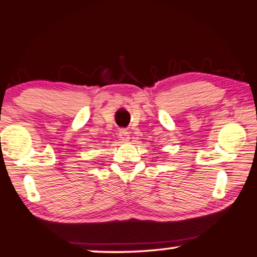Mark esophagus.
<instances>
[{
    "label": "esophagus",
    "mask_w": 257,
    "mask_h": 257,
    "mask_svg": "<svg viewBox=\"0 0 257 257\" xmlns=\"http://www.w3.org/2000/svg\"><path fill=\"white\" fill-rule=\"evenodd\" d=\"M118 136H119V139H121L123 142H128L129 139H131V135H129V133L126 132V131H124V129L119 131Z\"/></svg>",
    "instance_id": "34e87169"
}]
</instances>
